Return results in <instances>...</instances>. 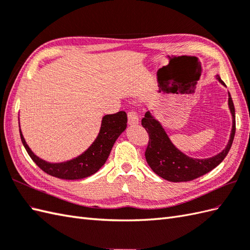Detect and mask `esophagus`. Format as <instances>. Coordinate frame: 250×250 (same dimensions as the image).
Segmentation results:
<instances>
[{
	"label": "esophagus",
	"mask_w": 250,
	"mask_h": 250,
	"mask_svg": "<svg viewBox=\"0 0 250 250\" xmlns=\"http://www.w3.org/2000/svg\"><path fill=\"white\" fill-rule=\"evenodd\" d=\"M127 123H129L130 125H137L139 123L138 115L135 112H133V111L127 113Z\"/></svg>",
	"instance_id": "esophagus-1"
}]
</instances>
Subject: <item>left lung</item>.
I'll return each instance as SVG.
<instances>
[{
	"instance_id": "obj_1",
	"label": "left lung",
	"mask_w": 250,
	"mask_h": 250,
	"mask_svg": "<svg viewBox=\"0 0 250 250\" xmlns=\"http://www.w3.org/2000/svg\"><path fill=\"white\" fill-rule=\"evenodd\" d=\"M215 79L226 86L217 74ZM228 106L232 116V129L227 146L222 152L207 159H195L183 153L170 141L164 126L148 111L142 119V125L149 134V144L146 150V161L156 175L170 182H188L206 175L218 166L233 143L235 134V109L230 92H228Z\"/></svg>"
}]
</instances>
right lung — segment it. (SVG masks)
<instances>
[{"label":"right lung","instance_id":"right-lung-1","mask_svg":"<svg viewBox=\"0 0 250 250\" xmlns=\"http://www.w3.org/2000/svg\"><path fill=\"white\" fill-rule=\"evenodd\" d=\"M126 123L127 116L125 112L103 116L100 131L90 146L83 153L75 158L63 162H57V163L45 161L32 151L22 134L20 123L19 131L23 146L39 168H42L48 175L56 178L63 180H78L94 175L105 164L115 142L117 141L121 133L126 129Z\"/></svg>","mask_w":250,"mask_h":250}]
</instances>
